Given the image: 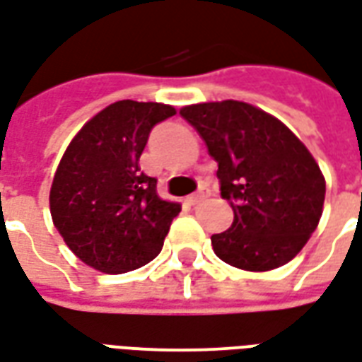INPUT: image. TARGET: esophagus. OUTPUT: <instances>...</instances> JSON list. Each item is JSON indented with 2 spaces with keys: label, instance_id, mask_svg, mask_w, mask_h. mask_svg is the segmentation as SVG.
<instances>
[{
  "label": "esophagus",
  "instance_id": "esophagus-1",
  "mask_svg": "<svg viewBox=\"0 0 362 362\" xmlns=\"http://www.w3.org/2000/svg\"><path fill=\"white\" fill-rule=\"evenodd\" d=\"M205 197H209V189L202 188V189H199V192H197V194L189 195L188 203H189V205H197V203H202L203 199H205Z\"/></svg>",
  "mask_w": 362,
  "mask_h": 362
}]
</instances>
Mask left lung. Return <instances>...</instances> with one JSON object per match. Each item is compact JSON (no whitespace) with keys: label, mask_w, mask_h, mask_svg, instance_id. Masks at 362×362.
I'll return each instance as SVG.
<instances>
[{"label":"left lung","mask_w":362,"mask_h":362,"mask_svg":"<svg viewBox=\"0 0 362 362\" xmlns=\"http://www.w3.org/2000/svg\"><path fill=\"white\" fill-rule=\"evenodd\" d=\"M218 163L228 230L211 235L218 259L264 272L290 263L317 230L326 182L309 149L284 122L243 101L182 107Z\"/></svg>","instance_id":"obj_1"}]
</instances>
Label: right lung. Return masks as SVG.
<instances>
[{
  "label": "right lung",
  "instance_id": "obj_1",
  "mask_svg": "<svg viewBox=\"0 0 362 362\" xmlns=\"http://www.w3.org/2000/svg\"><path fill=\"white\" fill-rule=\"evenodd\" d=\"M173 115L165 103L117 101L86 122L59 163L49 192L53 224L95 270L120 274L153 261L180 213L138 165L151 128Z\"/></svg>",
  "mask_w": 362,
  "mask_h": 362
}]
</instances>
